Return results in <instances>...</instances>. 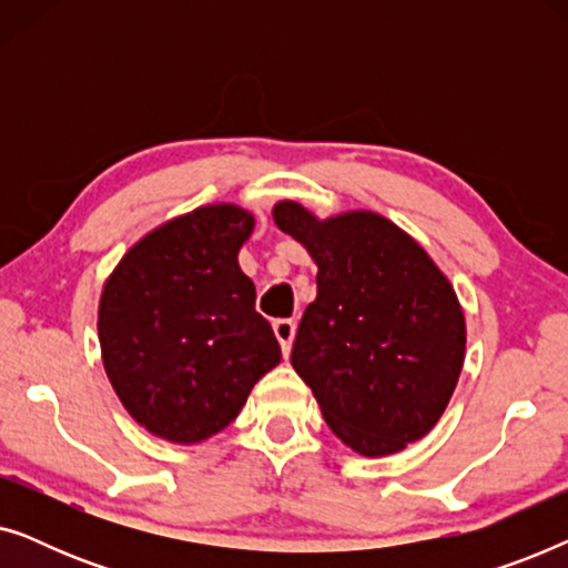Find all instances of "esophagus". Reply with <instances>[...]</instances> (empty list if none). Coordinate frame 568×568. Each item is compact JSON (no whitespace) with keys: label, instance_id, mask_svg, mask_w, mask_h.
Masks as SVG:
<instances>
[{"label":"esophagus","instance_id":"1","mask_svg":"<svg viewBox=\"0 0 568 568\" xmlns=\"http://www.w3.org/2000/svg\"><path fill=\"white\" fill-rule=\"evenodd\" d=\"M294 333H297V325H294V321H276V323H274V336H276V341H278V346H282L284 356L292 352Z\"/></svg>","mask_w":568,"mask_h":568}]
</instances>
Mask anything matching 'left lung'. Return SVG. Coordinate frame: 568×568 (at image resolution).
Returning a JSON list of instances; mask_svg holds the SVG:
<instances>
[{"mask_svg": "<svg viewBox=\"0 0 568 568\" xmlns=\"http://www.w3.org/2000/svg\"><path fill=\"white\" fill-rule=\"evenodd\" d=\"M274 222L317 266V297L302 315L292 367L325 424L364 457L426 437L465 362V313L445 271L372 209L317 216L284 199Z\"/></svg>", "mask_w": 568, "mask_h": 568, "instance_id": "1", "label": "left lung"}]
</instances>
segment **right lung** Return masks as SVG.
<instances>
[{"label": "right lung", "instance_id": "add662e5", "mask_svg": "<svg viewBox=\"0 0 568 568\" xmlns=\"http://www.w3.org/2000/svg\"><path fill=\"white\" fill-rule=\"evenodd\" d=\"M253 227V212L227 201L173 216L123 253L100 292L105 375L129 416L170 445L220 434L282 362L237 263Z\"/></svg>", "mask_w": 568, "mask_h": 568}]
</instances>
